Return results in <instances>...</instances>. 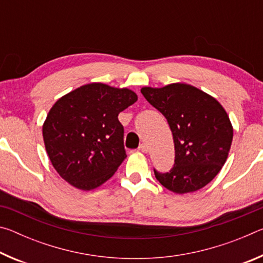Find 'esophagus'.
Returning <instances> with one entry per match:
<instances>
[{
    "label": "esophagus",
    "mask_w": 263,
    "mask_h": 263,
    "mask_svg": "<svg viewBox=\"0 0 263 263\" xmlns=\"http://www.w3.org/2000/svg\"><path fill=\"white\" fill-rule=\"evenodd\" d=\"M139 151H141V152H144V153H147L148 152V146L146 144H141L139 146Z\"/></svg>",
    "instance_id": "34e87169"
}]
</instances>
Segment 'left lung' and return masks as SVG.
<instances>
[{
    "label": "left lung",
    "instance_id": "left-lung-1",
    "mask_svg": "<svg viewBox=\"0 0 263 263\" xmlns=\"http://www.w3.org/2000/svg\"><path fill=\"white\" fill-rule=\"evenodd\" d=\"M158 109L174 139V166L167 173L154 169L157 180L175 194L199 190L215 179L228 159L233 127L221 104L206 92L185 83L141 88Z\"/></svg>",
    "mask_w": 263,
    "mask_h": 263
}]
</instances>
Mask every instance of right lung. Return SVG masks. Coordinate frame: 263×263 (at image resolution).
Listing matches in <instances>:
<instances>
[{"label": "right lung", "mask_w": 263, "mask_h": 263, "mask_svg": "<svg viewBox=\"0 0 263 263\" xmlns=\"http://www.w3.org/2000/svg\"><path fill=\"white\" fill-rule=\"evenodd\" d=\"M137 100L127 88L89 83L55 102L43 125V137L62 179L78 189L91 190L115 174L126 158L118 115Z\"/></svg>", "instance_id": "obj_1"}]
</instances>
